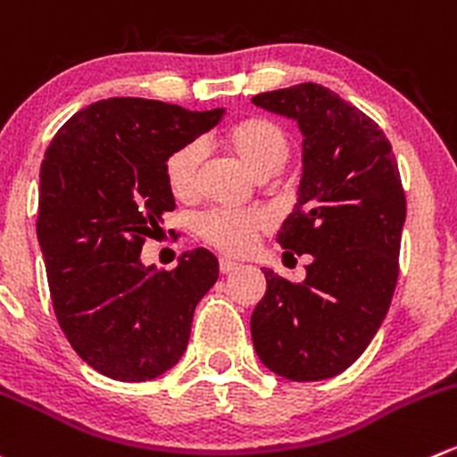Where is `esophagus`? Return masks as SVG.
<instances>
[{
  "label": "esophagus",
  "mask_w": 457,
  "mask_h": 457,
  "mask_svg": "<svg viewBox=\"0 0 457 457\" xmlns=\"http://www.w3.org/2000/svg\"><path fill=\"white\" fill-rule=\"evenodd\" d=\"M238 268V263H234V261H229V259H219V270L223 274H228V272H232V270H237Z\"/></svg>",
  "instance_id": "esophagus-1"
}]
</instances>
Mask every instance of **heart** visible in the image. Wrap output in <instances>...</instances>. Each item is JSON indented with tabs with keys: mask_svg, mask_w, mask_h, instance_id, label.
Returning a JSON list of instances; mask_svg holds the SVG:
<instances>
[{
	"mask_svg": "<svg viewBox=\"0 0 457 457\" xmlns=\"http://www.w3.org/2000/svg\"><path fill=\"white\" fill-rule=\"evenodd\" d=\"M225 147L243 162L250 174L265 179L286 165L290 156L287 134L268 118H245L229 127L225 134ZM201 162V147L187 143L167 156L165 183L171 196L187 201L196 185V167ZM270 219L261 210H210L198 216L196 232L210 245L228 254H245L254 245L256 234L263 232Z\"/></svg>",
	"mask_w": 457,
	"mask_h": 457,
	"instance_id": "b5f03b06",
	"label": "heart"
}]
</instances>
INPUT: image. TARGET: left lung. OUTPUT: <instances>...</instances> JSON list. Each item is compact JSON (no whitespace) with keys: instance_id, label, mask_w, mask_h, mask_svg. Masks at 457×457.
I'll return each mask as SVG.
<instances>
[{"instance_id":"8db88e82","label":"left lung","mask_w":457,"mask_h":457,"mask_svg":"<svg viewBox=\"0 0 457 457\" xmlns=\"http://www.w3.org/2000/svg\"><path fill=\"white\" fill-rule=\"evenodd\" d=\"M252 102L303 136L296 203L277 241L283 254L312 256L301 283L265 270L252 341L272 373L319 382L346 370L386 317L406 196L386 134L335 91L303 82Z\"/></svg>"}]
</instances>
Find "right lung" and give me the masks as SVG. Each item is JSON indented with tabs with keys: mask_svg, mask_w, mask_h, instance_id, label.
<instances>
[{
	"mask_svg": "<svg viewBox=\"0 0 457 457\" xmlns=\"http://www.w3.org/2000/svg\"><path fill=\"white\" fill-rule=\"evenodd\" d=\"M223 113L109 97L71 116L44 154L37 241L53 310L73 351L106 378L147 382L179 364L196 303L219 278L203 247L171 272L145 265L140 250L176 207L167 156Z\"/></svg>",
	"mask_w": 457,
	"mask_h": 457,
	"instance_id": "add662e5",
	"label": "right lung"
}]
</instances>
